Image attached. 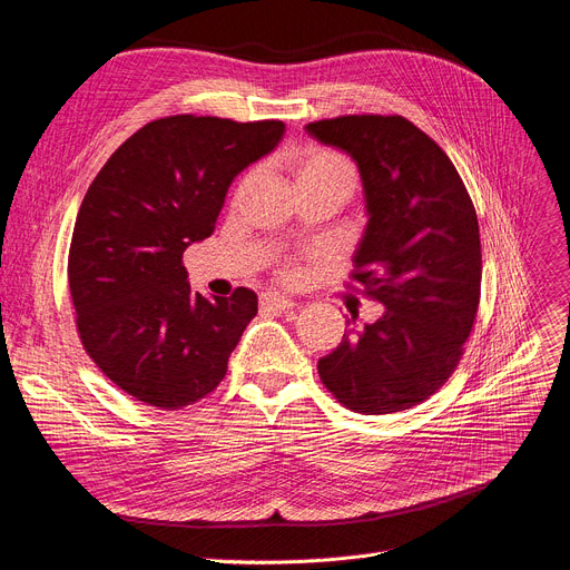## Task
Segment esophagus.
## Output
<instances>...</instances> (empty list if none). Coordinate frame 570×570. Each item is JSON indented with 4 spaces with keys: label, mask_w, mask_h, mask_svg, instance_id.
Returning a JSON list of instances; mask_svg holds the SVG:
<instances>
[{
    "label": "esophagus",
    "mask_w": 570,
    "mask_h": 570,
    "mask_svg": "<svg viewBox=\"0 0 570 570\" xmlns=\"http://www.w3.org/2000/svg\"><path fill=\"white\" fill-rule=\"evenodd\" d=\"M262 304L268 308H276V311H292L294 306H297V302L285 297V294H278V292L262 294Z\"/></svg>",
    "instance_id": "34e87169"
}]
</instances>
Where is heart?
Returning <instances> with one entry per match:
<instances>
[{
	"mask_svg": "<svg viewBox=\"0 0 570 570\" xmlns=\"http://www.w3.org/2000/svg\"><path fill=\"white\" fill-rule=\"evenodd\" d=\"M294 179L297 185L302 181H325V185H336L351 196L355 189V168L348 161L344 154L332 151V149H321V147H311L302 151L294 161ZM304 268L302 266H287L285 268V278L287 281H297L302 278Z\"/></svg>",
	"mask_w": 570,
	"mask_h": 570,
	"instance_id": "obj_1",
	"label": "heart"
}]
</instances>
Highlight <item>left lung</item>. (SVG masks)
<instances>
[{
    "label": "left lung",
    "mask_w": 570,
    "mask_h": 570,
    "mask_svg": "<svg viewBox=\"0 0 570 570\" xmlns=\"http://www.w3.org/2000/svg\"><path fill=\"white\" fill-rule=\"evenodd\" d=\"M346 151L362 179L367 226L353 262L385 311L317 360L325 389L357 414H393L428 400L453 374L482 285L480 224L461 175L404 117L353 114L306 126Z\"/></svg>",
    "instance_id": "1"
}]
</instances>
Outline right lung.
Here are the masks:
<instances>
[{"label": "right lung", "instance_id": "add662e5", "mask_svg": "<svg viewBox=\"0 0 570 570\" xmlns=\"http://www.w3.org/2000/svg\"><path fill=\"white\" fill-rule=\"evenodd\" d=\"M283 135V121L166 117L132 132L88 187L67 262L77 330L135 400L181 409L224 379L257 294L191 292L181 255L215 232L232 181Z\"/></svg>", "mask_w": 570, "mask_h": 570}]
</instances>
